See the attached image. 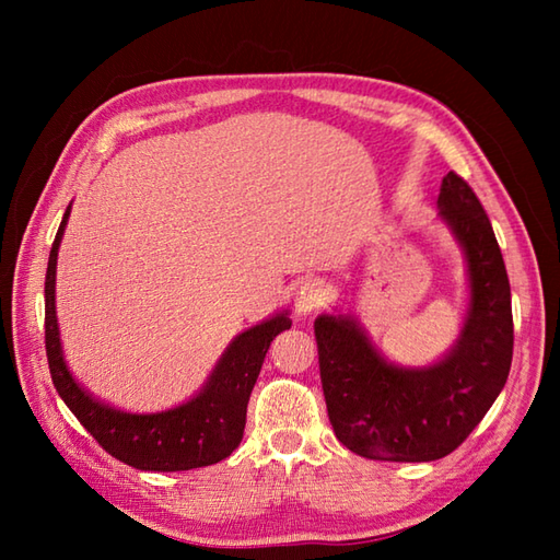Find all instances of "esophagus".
Instances as JSON below:
<instances>
[{"mask_svg": "<svg viewBox=\"0 0 560 560\" xmlns=\"http://www.w3.org/2000/svg\"><path fill=\"white\" fill-rule=\"evenodd\" d=\"M295 313L299 315H311L315 311H319V307L325 305L327 301V293H325V287L319 283L317 279H311V281H303L299 291H295Z\"/></svg>", "mask_w": 560, "mask_h": 560, "instance_id": "34e87169", "label": "esophagus"}]
</instances>
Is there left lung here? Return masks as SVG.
I'll return each mask as SVG.
<instances>
[{"label":"left lung","mask_w":560,"mask_h":560,"mask_svg":"<svg viewBox=\"0 0 560 560\" xmlns=\"http://www.w3.org/2000/svg\"><path fill=\"white\" fill-rule=\"evenodd\" d=\"M440 217L467 253L471 303L457 347L428 368L387 363L351 317L319 315L315 339L329 423L341 445L380 462H433L491 409L513 363V305L501 247L481 201L443 177Z\"/></svg>","instance_id":"obj_1"}]
</instances>
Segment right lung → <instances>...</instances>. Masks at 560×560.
<instances>
[{
  "instance_id": "obj_1",
  "label": "right lung",
  "mask_w": 560,
  "mask_h": 560,
  "mask_svg": "<svg viewBox=\"0 0 560 560\" xmlns=\"http://www.w3.org/2000/svg\"><path fill=\"white\" fill-rule=\"evenodd\" d=\"M69 209L59 223L45 273V351L52 385L96 443L129 467L144 471H187L225 459L243 440L247 401L265 363L269 343L291 327L289 313H277L237 335L225 349L207 387L195 399L161 413H127L105 407L71 377L59 343L55 315V269Z\"/></svg>"
}]
</instances>
